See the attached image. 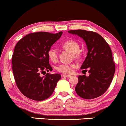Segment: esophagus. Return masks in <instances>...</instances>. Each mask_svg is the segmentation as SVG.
Here are the masks:
<instances>
[{
    "label": "esophagus",
    "mask_w": 126,
    "mask_h": 126,
    "mask_svg": "<svg viewBox=\"0 0 126 126\" xmlns=\"http://www.w3.org/2000/svg\"><path fill=\"white\" fill-rule=\"evenodd\" d=\"M63 77L65 78H70L71 77V76L70 75H67V74H63Z\"/></svg>",
    "instance_id": "esophagus-1"
}]
</instances>
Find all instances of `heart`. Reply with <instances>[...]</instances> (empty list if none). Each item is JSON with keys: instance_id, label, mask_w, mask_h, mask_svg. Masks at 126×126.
I'll list each match as a JSON object with an SVG mask.
<instances>
[{"instance_id": "1", "label": "heart", "mask_w": 126, "mask_h": 126, "mask_svg": "<svg viewBox=\"0 0 126 126\" xmlns=\"http://www.w3.org/2000/svg\"><path fill=\"white\" fill-rule=\"evenodd\" d=\"M61 47L64 49L67 50L72 53L73 56L75 59H80L82 57V52L80 51V46L78 42L75 40H69L64 41L61 44ZM49 59L53 63L57 62L58 59V52L56 49L53 48H50L47 52ZM75 65L74 64H68V63H61L56 66V70L61 73L70 74L72 72L73 69Z\"/></svg>"}]
</instances>
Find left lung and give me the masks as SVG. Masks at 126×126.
I'll return each mask as SVG.
<instances>
[{
    "label": "left lung",
    "mask_w": 126,
    "mask_h": 126,
    "mask_svg": "<svg viewBox=\"0 0 126 126\" xmlns=\"http://www.w3.org/2000/svg\"><path fill=\"white\" fill-rule=\"evenodd\" d=\"M69 33L78 35L87 46V56L81 69L90 73L88 77L80 75L75 88L77 94L85 99H93L103 94L113 79L115 70L110 47L100 35L86 30H71Z\"/></svg>",
    "instance_id": "8db88e82"
}]
</instances>
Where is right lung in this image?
I'll use <instances>...</instances> for the list:
<instances>
[{
  "instance_id": "add662e5",
  "label": "right lung",
  "mask_w": 126,
  "mask_h": 126,
  "mask_svg": "<svg viewBox=\"0 0 126 126\" xmlns=\"http://www.w3.org/2000/svg\"><path fill=\"white\" fill-rule=\"evenodd\" d=\"M62 34V32L55 34L33 32L24 36L16 45L12 56L13 74L18 90L28 98L44 100L53 93L61 76L47 73L42 77L41 74L52 71L47 52Z\"/></svg>"
}]
</instances>
